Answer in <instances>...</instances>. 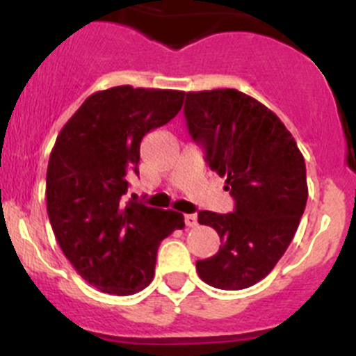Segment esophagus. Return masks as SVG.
I'll list each match as a JSON object with an SVG mask.
<instances>
[{
  "label": "esophagus",
  "instance_id": "obj_1",
  "mask_svg": "<svg viewBox=\"0 0 356 356\" xmlns=\"http://www.w3.org/2000/svg\"><path fill=\"white\" fill-rule=\"evenodd\" d=\"M184 222H186V225H188V227H195V225L198 224V217H196L195 213H189V215H186V217H184Z\"/></svg>",
  "mask_w": 356,
  "mask_h": 356
}]
</instances>
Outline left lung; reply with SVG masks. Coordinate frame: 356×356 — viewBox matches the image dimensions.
Listing matches in <instances>:
<instances>
[{"label":"left lung","instance_id":"left-lung-1","mask_svg":"<svg viewBox=\"0 0 356 356\" xmlns=\"http://www.w3.org/2000/svg\"><path fill=\"white\" fill-rule=\"evenodd\" d=\"M184 115L208 167L236 201L232 213H198L222 245L196 261V270L213 288H250L270 274L300 225L308 198L305 158L281 118L238 89L188 92Z\"/></svg>","mask_w":356,"mask_h":356}]
</instances>
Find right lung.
I'll list each match as a JSON object with an SVG mask.
<instances>
[{
	"label": "right lung",
	"instance_id": "1",
	"mask_svg": "<svg viewBox=\"0 0 356 356\" xmlns=\"http://www.w3.org/2000/svg\"><path fill=\"white\" fill-rule=\"evenodd\" d=\"M184 91L132 86L98 91L63 125L46 172L53 232L77 274L108 294L139 293L153 281L160 243L184 215L125 201L139 174V146L170 122Z\"/></svg>",
	"mask_w": 356,
	"mask_h": 356
}]
</instances>
